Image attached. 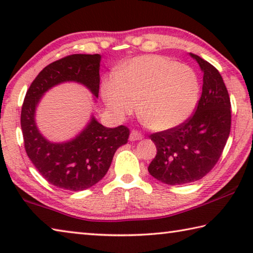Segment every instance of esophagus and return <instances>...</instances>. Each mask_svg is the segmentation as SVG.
<instances>
[{"instance_id": "1", "label": "esophagus", "mask_w": 253, "mask_h": 253, "mask_svg": "<svg viewBox=\"0 0 253 253\" xmlns=\"http://www.w3.org/2000/svg\"><path fill=\"white\" fill-rule=\"evenodd\" d=\"M143 139V135L138 132L137 130H131L129 134V140L130 142H135V140H140Z\"/></svg>"}]
</instances>
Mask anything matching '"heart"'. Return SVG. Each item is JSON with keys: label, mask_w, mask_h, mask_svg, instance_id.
I'll use <instances>...</instances> for the list:
<instances>
[{"label": "heart", "mask_w": 253, "mask_h": 253, "mask_svg": "<svg viewBox=\"0 0 253 253\" xmlns=\"http://www.w3.org/2000/svg\"><path fill=\"white\" fill-rule=\"evenodd\" d=\"M102 100L111 116L124 119L138 109L155 130L172 129L191 116L200 95L192 68L157 54L136 57L101 83Z\"/></svg>", "instance_id": "heart-1"}]
</instances>
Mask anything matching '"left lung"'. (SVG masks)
<instances>
[{"instance_id": "8db88e82", "label": "left lung", "mask_w": 253, "mask_h": 253, "mask_svg": "<svg viewBox=\"0 0 253 253\" xmlns=\"http://www.w3.org/2000/svg\"><path fill=\"white\" fill-rule=\"evenodd\" d=\"M190 55L203 72L195 114L182 125L149 136L157 154L148 172L169 185H183L205 176L219 161L230 135L231 102L220 72L199 55Z\"/></svg>"}]
</instances>
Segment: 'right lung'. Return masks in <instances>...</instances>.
Segmentation results:
<instances>
[{
  "mask_svg": "<svg viewBox=\"0 0 253 253\" xmlns=\"http://www.w3.org/2000/svg\"><path fill=\"white\" fill-rule=\"evenodd\" d=\"M100 54H72L42 70L24 98L21 128L30 161L50 184L68 191H84L105 176L117 149L127 143L129 129L108 128L91 115L84 129L66 142H51L37 125L36 111L46 91L58 84H83L98 98Z\"/></svg>",
  "mask_w": 253,
  "mask_h": 253,
  "instance_id": "add662e5",
  "label": "right lung"
}]
</instances>
